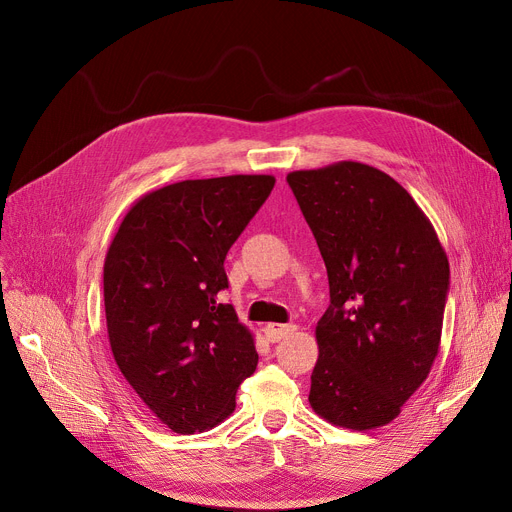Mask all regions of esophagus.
Wrapping results in <instances>:
<instances>
[{"label":"esophagus","instance_id":"esophagus-1","mask_svg":"<svg viewBox=\"0 0 512 512\" xmlns=\"http://www.w3.org/2000/svg\"><path fill=\"white\" fill-rule=\"evenodd\" d=\"M294 330H297V326H292V324H286V326H280V324H267V326L263 328L265 338L270 340V342H280L284 336L292 334Z\"/></svg>","mask_w":512,"mask_h":512}]
</instances>
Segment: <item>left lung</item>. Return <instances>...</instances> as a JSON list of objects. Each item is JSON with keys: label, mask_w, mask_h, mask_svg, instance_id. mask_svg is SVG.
<instances>
[{"label": "left lung", "mask_w": 512, "mask_h": 512, "mask_svg": "<svg viewBox=\"0 0 512 512\" xmlns=\"http://www.w3.org/2000/svg\"><path fill=\"white\" fill-rule=\"evenodd\" d=\"M286 180L330 282L309 402L334 425L382 427L438 357L448 257L421 207L378 168L338 161Z\"/></svg>", "instance_id": "1"}]
</instances>
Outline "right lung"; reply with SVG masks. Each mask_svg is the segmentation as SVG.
Returning <instances> with one entry per match:
<instances>
[{
  "label": "right lung",
  "mask_w": 512,
  "mask_h": 512,
  "mask_svg": "<svg viewBox=\"0 0 512 512\" xmlns=\"http://www.w3.org/2000/svg\"><path fill=\"white\" fill-rule=\"evenodd\" d=\"M274 176L182 180L130 207L105 255L103 301L114 359L176 434L205 432L236 407L259 355L232 305L224 259L270 197Z\"/></svg>",
  "instance_id": "right-lung-1"
}]
</instances>
